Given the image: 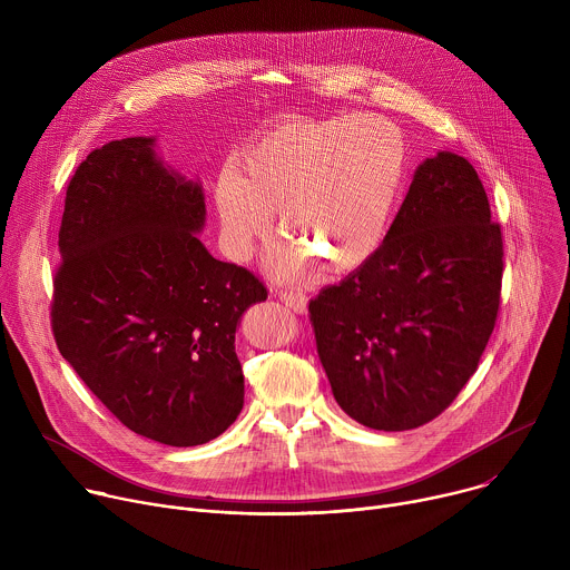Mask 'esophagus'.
Listing matches in <instances>:
<instances>
[{"mask_svg":"<svg viewBox=\"0 0 570 570\" xmlns=\"http://www.w3.org/2000/svg\"><path fill=\"white\" fill-rule=\"evenodd\" d=\"M279 299L295 313H304L306 311V295L304 293H297V291H284L279 295Z\"/></svg>","mask_w":570,"mask_h":570,"instance_id":"obj_1","label":"esophagus"}]
</instances>
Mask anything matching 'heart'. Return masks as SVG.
Instances as JSON below:
<instances>
[{
  "instance_id": "1",
  "label": "heart",
  "mask_w": 570,
  "mask_h": 570,
  "mask_svg": "<svg viewBox=\"0 0 570 570\" xmlns=\"http://www.w3.org/2000/svg\"><path fill=\"white\" fill-rule=\"evenodd\" d=\"M405 174L399 130L379 117L288 119L255 137L236 157V174L216 180V209L234 259H248L271 234L286 238L271 271L299 282L308 264L341 275L381 246Z\"/></svg>"
}]
</instances>
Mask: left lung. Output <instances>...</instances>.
<instances>
[{
    "instance_id": "8db88e82",
    "label": "left lung",
    "mask_w": 570,
    "mask_h": 570,
    "mask_svg": "<svg viewBox=\"0 0 570 570\" xmlns=\"http://www.w3.org/2000/svg\"><path fill=\"white\" fill-rule=\"evenodd\" d=\"M503 234L469 161L420 165L376 253L308 302L320 363L341 409L374 431L442 415L494 332Z\"/></svg>"
}]
</instances>
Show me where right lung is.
I'll list each match as a JSON object with an SVG mask.
<instances>
[{
    "mask_svg": "<svg viewBox=\"0 0 570 570\" xmlns=\"http://www.w3.org/2000/svg\"><path fill=\"white\" fill-rule=\"evenodd\" d=\"M153 137L92 150L58 232L51 332L62 358L130 431L169 446L218 438L243 409L236 324L268 291L196 236L198 183L161 167Z\"/></svg>",
    "mask_w": 570,
    "mask_h": 570,
    "instance_id": "right-lung-1",
    "label": "right lung"
}]
</instances>
